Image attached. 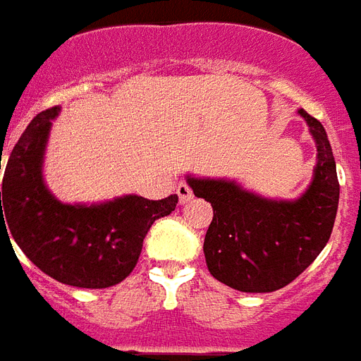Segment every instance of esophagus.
Listing matches in <instances>:
<instances>
[{"label":"esophagus","mask_w":361,"mask_h":361,"mask_svg":"<svg viewBox=\"0 0 361 361\" xmlns=\"http://www.w3.org/2000/svg\"><path fill=\"white\" fill-rule=\"evenodd\" d=\"M176 194H178L180 204H186V202L192 200V188L186 185V183H180V185L176 186Z\"/></svg>","instance_id":"obj_1"}]
</instances>
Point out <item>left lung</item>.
I'll use <instances>...</instances> for the list:
<instances>
[{"label": "left lung", "mask_w": 361, "mask_h": 361, "mask_svg": "<svg viewBox=\"0 0 361 361\" xmlns=\"http://www.w3.org/2000/svg\"><path fill=\"white\" fill-rule=\"evenodd\" d=\"M317 145L313 180L298 200H270L235 180L186 176L214 208L204 239L209 274L229 288L268 293L293 282L329 243L338 209L336 163L323 124L299 109Z\"/></svg>", "instance_id": "left-lung-1"}]
</instances>
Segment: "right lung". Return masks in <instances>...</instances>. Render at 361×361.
I'll list each match as a JSON object with an SVG mask.
<instances>
[{
	"label": "right lung",
	"instance_id": "right-lung-1",
	"mask_svg": "<svg viewBox=\"0 0 361 361\" xmlns=\"http://www.w3.org/2000/svg\"><path fill=\"white\" fill-rule=\"evenodd\" d=\"M60 106L37 114L13 147L1 183V237L58 282L103 290L137 264L155 219L176 208L178 196L147 200L135 194L101 204H63L44 185L48 134ZM11 243V241H9Z\"/></svg>",
	"mask_w": 361,
	"mask_h": 361
}]
</instances>
